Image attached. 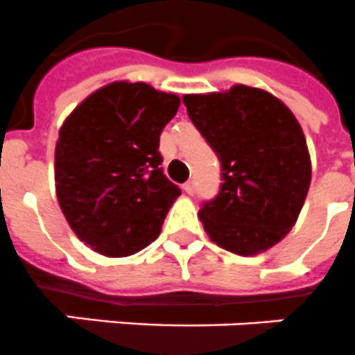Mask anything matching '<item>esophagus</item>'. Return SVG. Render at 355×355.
Here are the masks:
<instances>
[{
	"instance_id": "esophagus-1",
	"label": "esophagus",
	"mask_w": 355,
	"mask_h": 355,
	"mask_svg": "<svg viewBox=\"0 0 355 355\" xmlns=\"http://www.w3.org/2000/svg\"><path fill=\"white\" fill-rule=\"evenodd\" d=\"M184 191L187 193V195H195V180H189V182L184 184Z\"/></svg>"
}]
</instances>
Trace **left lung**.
Masks as SVG:
<instances>
[{"label": "left lung", "instance_id": "obj_1", "mask_svg": "<svg viewBox=\"0 0 355 355\" xmlns=\"http://www.w3.org/2000/svg\"><path fill=\"white\" fill-rule=\"evenodd\" d=\"M182 100L223 171L218 195L198 211L204 230L237 255L266 252L292 230L312 180L301 125L279 98L257 87Z\"/></svg>", "mask_w": 355, "mask_h": 355}]
</instances>
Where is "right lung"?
I'll list each match as a JSON object with an SVG mask.
<instances>
[{
    "mask_svg": "<svg viewBox=\"0 0 355 355\" xmlns=\"http://www.w3.org/2000/svg\"><path fill=\"white\" fill-rule=\"evenodd\" d=\"M180 98L144 82H112L67 116L54 153L58 202L78 239L128 257L160 235L180 195L158 151Z\"/></svg>",
    "mask_w": 355,
    "mask_h": 355,
    "instance_id": "right-lung-1",
    "label": "right lung"
}]
</instances>
